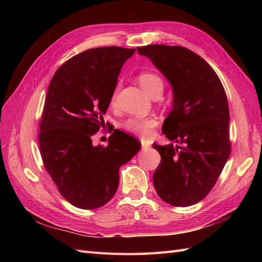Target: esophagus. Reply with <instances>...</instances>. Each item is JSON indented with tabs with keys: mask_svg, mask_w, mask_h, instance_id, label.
Wrapping results in <instances>:
<instances>
[{
	"mask_svg": "<svg viewBox=\"0 0 262 262\" xmlns=\"http://www.w3.org/2000/svg\"><path fill=\"white\" fill-rule=\"evenodd\" d=\"M141 146H142V149H148L150 147L149 143L145 140H141Z\"/></svg>",
	"mask_w": 262,
	"mask_h": 262,
	"instance_id": "1",
	"label": "esophagus"
}]
</instances>
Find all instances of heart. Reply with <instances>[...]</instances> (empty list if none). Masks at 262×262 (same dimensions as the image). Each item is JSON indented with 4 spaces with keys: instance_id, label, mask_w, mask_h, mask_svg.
<instances>
[{
    "instance_id": "heart-1",
    "label": "heart",
    "mask_w": 262,
    "mask_h": 262,
    "mask_svg": "<svg viewBox=\"0 0 262 262\" xmlns=\"http://www.w3.org/2000/svg\"><path fill=\"white\" fill-rule=\"evenodd\" d=\"M138 81L140 85L143 89L149 96H154L157 94H162L164 90V82L162 78L157 74L153 72H141L138 75ZM121 83L118 82L115 86V89L112 93V96H110V105L116 106L117 104V98L119 91H120ZM157 124V121L152 117L147 118H141V117H131L128 120H125L122 124L123 129L126 132H130L132 134H136L139 137L147 138L153 132V129Z\"/></svg>"
}]
</instances>
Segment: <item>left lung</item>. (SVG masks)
Returning <instances> with one entry per match:
<instances>
[{"label": "left lung", "instance_id": "8db88e82", "mask_svg": "<svg viewBox=\"0 0 262 262\" xmlns=\"http://www.w3.org/2000/svg\"><path fill=\"white\" fill-rule=\"evenodd\" d=\"M137 50L173 90L172 110L162 131L180 146L153 144L161 154L155 190L173 207L195 204L211 191L231 154L225 90L209 63L185 47L148 45Z\"/></svg>", "mask_w": 262, "mask_h": 262}]
</instances>
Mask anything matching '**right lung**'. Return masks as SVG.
<instances>
[{
  "instance_id": "add662e5",
  "label": "right lung",
  "mask_w": 262,
  "mask_h": 262,
  "mask_svg": "<svg viewBox=\"0 0 262 262\" xmlns=\"http://www.w3.org/2000/svg\"><path fill=\"white\" fill-rule=\"evenodd\" d=\"M134 49L101 47L74 55L57 70L48 87L39 132L46 170L61 195L76 208L93 210L116 193L119 168L141 143L115 130L107 146H93L104 125L110 96L123 63Z\"/></svg>"
}]
</instances>
